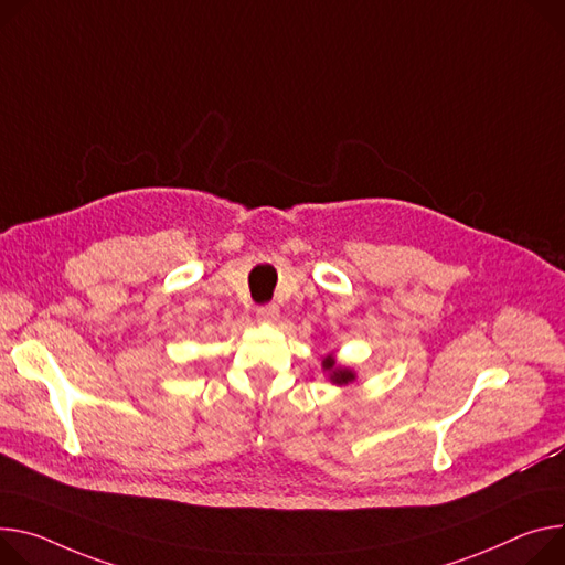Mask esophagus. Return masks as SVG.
I'll use <instances>...</instances> for the list:
<instances>
[{
    "instance_id": "obj_1",
    "label": "esophagus",
    "mask_w": 565,
    "mask_h": 565,
    "mask_svg": "<svg viewBox=\"0 0 565 565\" xmlns=\"http://www.w3.org/2000/svg\"><path fill=\"white\" fill-rule=\"evenodd\" d=\"M256 318H259L262 322H277L279 320V309L275 303L259 306V309H256Z\"/></svg>"
}]
</instances>
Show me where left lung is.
<instances>
[{"label":"left lung","mask_w":565,"mask_h":565,"mask_svg":"<svg viewBox=\"0 0 565 565\" xmlns=\"http://www.w3.org/2000/svg\"><path fill=\"white\" fill-rule=\"evenodd\" d=\"M322 370L329 372V379H331V383H335V385H347V383H351V381L355 379V374H353L349 367H340V365L335 363L333 355H327V358H324V361H322Z\"/></svg>","instance_id":"obj_1"}]
</instances>
